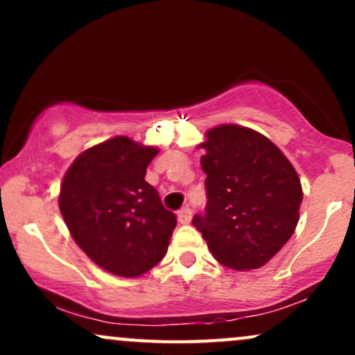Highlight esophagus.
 Returning a JSON list of instances; mask_svg holds the SVG:
<instances>
[{
  "label": "esophagus",
  "mask_w": 355,
  "mask_h": 355,
  "mask_svg": "<svg viewBox=\"0 0 355 355\" xmlns=\"http://www.w3.org/2000/svg\"><path fill=\"white\" fill-rule=\"evenodd\" d=\"M177 217H178V222L183 223V225H185V223H190V220H191V209H189V207H183L182 210H178Z\"/></svg>",
  "instance_id": "esophagus-1"
}]
</instances>
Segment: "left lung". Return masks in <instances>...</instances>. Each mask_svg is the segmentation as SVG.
<instances>
[{"instance_id": "obj_1", "label": "left lung", "mask_w": 355, "mask_h": 355, "mask_svg": "<svg viewBox=\"0 0 355 355\" xmlns=\"http://www.w3.org/2000/svg\"><path fill=\"white\" fill-rule=\"evenodd\" d=\"M202 146L209 200L191 223L222 266H266L299 222V175L268 138L243 126H217Z\"/></svg>"}]
</instances>
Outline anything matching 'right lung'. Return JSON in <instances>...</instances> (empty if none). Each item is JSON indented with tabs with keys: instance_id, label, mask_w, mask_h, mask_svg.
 I'll use <instances>...</instances> for the list:
<instances>
[{
	"instance_id": "add662e5",
	"label": "right lung",
	"mask_w": 355,
	"mask_h": 355,
	"mask_svg": "<svg viewBox=\"0 0 355 355\" xmlns=\"http://www.w3.org/2000/svg\"><path fill=\"white\" fill-rule=\"evenodd\" d=\"M157 153L112 138L81 153L61 183L58 203L71 237L110 274L138 277L166 254L177 217L145 182Z\"/></svg>"
}]
</instances>
